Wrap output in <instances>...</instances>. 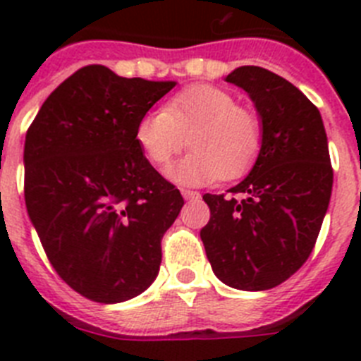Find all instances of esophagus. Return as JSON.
Returning <instances> with one entry per match:
<instances>
[{
	"label": "esophagus",
	"mask_w": 361,
	"mask_h": 361,
	"mask_svg": "<svg viewBox=\"0 0 361 361\" xmlns=\"http://www.w3.org/2000/svg\"><path fill=\"white\" fill-rule=\"evenodd\" d=\"M180 193H183V197L186 200H199L200 199V193L195 190H180Z\"/></svg>",
	"instance_id": "1"
}]
</instances>
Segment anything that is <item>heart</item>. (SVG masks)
Returning <instances> with one entry per match:
<instances>
[{
  "label": "heart",
  "mask_w": 361,
  "mask_h": 361,
  "mask_svg": "<svg viewBox=\"0 0 361 361\" xmlns=\"http://www.w3.org/2000/svg\"><path fill=\"white\" fill-rule=\"evenodd\" d=\"M135 139L157 168L190 145L193 152L168 173L180 184H204L231 180L250 170L262 149L264 126L257 111L240 106L229 92L195 85L173 95L162 110L145 114Z\"/></svg>",
  "instance_id": "b5f03b06"
}]
</instances>
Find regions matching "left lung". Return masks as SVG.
<instances>
[{"label": "left lung", "instance_id": "1", "mask_svg": "<svg viewBox=\"0 0 361 361\" xmlns=\"http://www.w3.org/2000/svg\"><path fill=\"white\" fill-rule=\"evenodd\" d=\"M240 86L262 119L264 142L250 175L229 195L206 193L200 238L216 279L264 291L295 275L311 255L333 190L329 146L318 108L276 73L240 66Z\"/></svg>", "mask_w": 361, "mask_h": 361}]
</instances>
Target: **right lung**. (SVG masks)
Returning <instances> with one entry per match:
<instances>
[{"mask_svg":"<svg viewBox=\"0 0 361 361\" xmlns=\"http://www.w3.org/2000/svg\"><path fill=\"white\" fill-rule=\"evenodd\" d=\"M177 85L82 66L47 97L25 139V204L73 291L117 304L152 286L183 195L142 155L135 128Z\"/></svg>","mask_w":361,"mask_h":361,"instance_id":"right-lung-1","label":"right lung"}]
</instances>
